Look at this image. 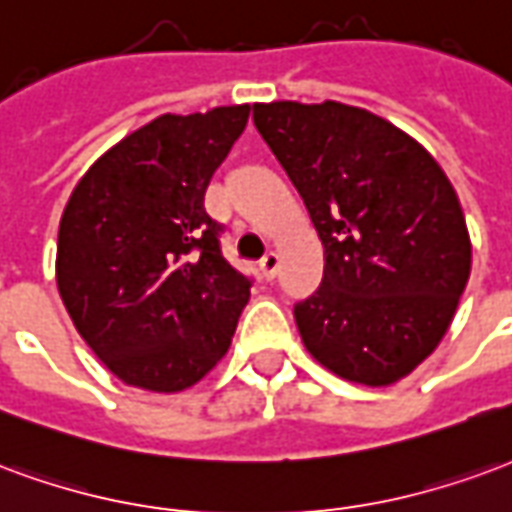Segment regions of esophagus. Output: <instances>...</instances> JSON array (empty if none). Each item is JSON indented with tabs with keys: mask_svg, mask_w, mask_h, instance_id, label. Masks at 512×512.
Wrapping results in <instances>:
<instances>
[{
	"mask_svg": "<svg viewBox=\"0 0 512 512\" xmlns=\"http://www.w3.org/2000/svg\"><path fill=\"white\" fill-rule=\"evenodd\" d=\"M278 267H281V256H278L275 251L264 253V259L259 261V270H261V275L267 278V281H272V278H275Z\"/></svg>",
	"mask_w": 512,
	"mask_h": 512,
	"instance_id": "obj_1",
	"label": "esophagus"
}]
</instances>
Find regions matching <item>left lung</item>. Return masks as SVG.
<instances>
[{"mask_svg": "<svg viewBox=\"0 0 512 512\" xmlns=\"http://www.w3.org/2000/svg\"><path fill=\"white\" fill-rule=\"evenodd\" d=\"M253 125L324 245L322 286L294 305L305 349L349 382L404 379L442 341L469 281L472 245L450 179L365 108L256 103Z\"/></svg>", "mask_w": 512, "mask_h": 512, "instance_id": "obj_1", "label": "left lung"}]
</instances>
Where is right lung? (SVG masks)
I'll use <instances>...</instances> for the list:
<instances>
[{
  "label": "right lung",
  "mask_w": 512,
  "mask_h": 512,
  "mask_svg": "<svg viewBox=\"0 0 512 512\" xmlns=\"http://www.w3.org/2000/svg\"><path fill=\"white\" fill-rule=\"evenodd\" d=\"M251 106L163 114L92 163L59 220L57 286L111 374L179 393L229 352L253 281L220 253L204 210Z\"/></svg>",
  "instance_id": "1"
}]
</instances>
